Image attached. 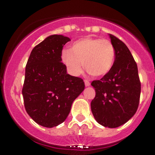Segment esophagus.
Instances as JSON below:
<instances>
[{
  "instance_id": "obj_1",
  "label": "esophagus",
  "mask_w": 155,
  "mask_h": 155,
  "mask_svg": "<svg viewBox=\"0 0 155 155\" xmlns=\"http://www.w3.org/2000/svg\"><path fill=\"white\" fill-rule=\"evenodd\" d=\"M84 84H85L86 87H88V86H90V82L89 81H87V80H84Z\"/></svg>"
}]
</instances>
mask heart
Here are the masks:
<instances>
[{"label": "heart", "instance_id": "1", "mask_svg": "<svg viewBox=\"0 0 155 155\" xmlns=\"http://www.w3.org/2000/svg\"><path fill=\"white\" fill-rule=\"evenodd\" d=\"M116 57L114 45L107 39L87 37L72 44L71 50H64L61 59L73 76L86 71L94 77L104 76L113 68Z\"/></svg>", "mask_w": 155, "mask_h": 155}]
</instances>
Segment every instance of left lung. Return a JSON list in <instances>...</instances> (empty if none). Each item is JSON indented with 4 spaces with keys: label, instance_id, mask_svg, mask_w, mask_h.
<instances>
[{
    "label": "left lung",
    "instance_id": "1",
    "mask_svg": "<svg viewBox=\"0 0 155 155\" xmlns=\"http://www.w3.org/2000/svg\"><path fill=\"white\" fill-rule=\"evenodd\" d=\"M116 57L113 68L100 80L93 81L95 97L91 102L94 119L105 127L116 128L136 113L140 95L137 65L124 42L109 34Z\"/></svg>",
    "mask_w": 155,
    "mask_h": 155
}]
</instances>
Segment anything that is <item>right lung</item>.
<instances>
[{"instance_id": "add662e5", "label": "right lung", "mask_w": 155, "mask_h": 155, "mask_svg": "<svg viewBox=\"0 0 155 155\" xmlns=\"http://www.w3.org/2000/svg\"><path fill=\"white\" fill-rule=\"evenodd\" d=\"M71 41L62 35H52L31 50L25 67L22 95L27 113L42 127L62 124L73 102L84 91L81 78L67 73L61 54Z\"/></svg>"}]
</instances>
